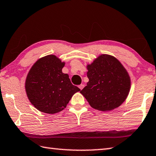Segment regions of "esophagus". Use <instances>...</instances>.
Listing matches in <instances>:
<instances>
[{
    "mask_svg": "<svg viewBox=\"0 0 156 156\" xmlns=\"http://www.w3.org/2000/svg\"><path fill=\"white\" fill-rule=\"evenodd\" d=\"M79 89H80L81 90L83 89V88L84 87V85L83 84H81V85H79Z\"/></svg>",
    "mask_w": 156,
    "mask_h": 156,
    "instance_id": "34e87169",
    "label": "esophagus"
}]
</instances>
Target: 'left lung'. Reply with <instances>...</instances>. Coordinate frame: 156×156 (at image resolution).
<instances>
[{"label": "left lung", "instance_id": "left-lung-1", "mask_svg": "<svg viewBox=\"0 0 156 156\" xmlns=\"http://www.w3.org/2000/svg\"><path fill=\"white\" fill-rule=\"evenodd\" d=\"M89 81L80 93L95 109L108 111L121 105L130 89V79L118 60L102 54L87 65Z\"/></svg>", "mask_w": 156, "mask_h": 156}]
</instances>
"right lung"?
Masks as SVG:
<instances>
[{"label": "right lung", "mask_w": 156, "mask_h": 156, "mask_svg": "<svg viewBox=\"0 0 156 156\" xmlns=\"http://www.w3.org/2000/svg\"><path fill=\"white\" fill-rule=\"evenodd\" d=\"M64 62L54 55L41 58L32 66L26 79L29 101L40 111L48 114L66 108L74 94L81 90L71 83L62 69Z\"/></svg>", "instance_id": "add662e5"}]
</instances>
